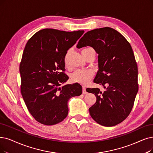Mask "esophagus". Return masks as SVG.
I'll list each match as a JSON object with an SVG mask.
<instances>
[{
    "label": "esophagus",
    "instance_id": "obj_1",
    "mask_svg": "<svg viewBox=\"0 0 153 153\" xmlns=\"http://www.w3.org/2000/svg\"><path fill=\"white\" fill-rule=\"evenodd\" d=\"M82 94H87V91H86V88H85V87H82Z\"/></svg>",
    "mask_w": 153,
    "mask_h": 153
}]
</instances>
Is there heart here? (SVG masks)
Listing matches in <instances>:
<instances>
[{
  "label": "heart",
  "mask_w": 153,
  "mask_h": 153,
  "mask_svg": "<svg viewBox=\"0 0 153 153\" xmlns=\"http://www.w3.org/2000/svg\"><path fill=\"white\" fill-rule=\"evenodd\" d=\"M89 51H93L95 52V50L92 48L88 47L87 48H85L82 51V56L85 58V54ZM66 58H65V63L66 62ZM94 73L91 70H76L75 71L72 73L71 76V80L73 83H76L81 85L86 84L90 79L93 77Z\"/></svg>",
  "instance_id": "obj_1"
}]
</instances>
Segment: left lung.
<instances>
[{"instance_id": "left-lung-1", "label": "left lung", "mask_w": 153, "mask_h": 153, "mask_svg": "<svg viewBox=\"0 0 153 153\" xmlns=\"http://www.w3.org/2000/svg\"><path fill=\"white\" fill-rule=\"evenodd\" d=\"M89 46L99 54V71L94 82L105 88H88L97 100L89 108L92 119L102 126L112 127L125 120L132 111L138 91L137 65L132 47L117 30L105 27L90 30L76 47Z\"/></svg>"}]
</instances>
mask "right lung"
<instances>
[{"label":"right lung","instance_id":"1","mask_svg":"<svg viewBox=\"0 0 153 153\" xmlns=\"http://www.w3.org/2000/svg\"><path fill=\"white\" fill-rule=\"evenodd\" d=\"M84 30L64 31L44 29L36 33L26 45L19 71L21 92L30 114L38 123L52 126L68 115V101L80 95V84L61 85L68 79L65 58Z\"/></svg>","mask_w":153,"mask_h":153}]
</instances>
